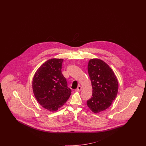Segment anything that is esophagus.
<instances>
[{"instance_id":"34e87169","label":"esophagus","mask_w":146,"mask_h":146,"mask_svg":"<svg viewBox=\"0 0 146 146\" xmlns=\"http://www.w3.org/2000/svg\"><path fill=\"white\" fill-rule=\"evenodd\" d=\"M81 89H82V87H81V86H79L78 87L77 89H75V92H80V91L81 90Z\"/></svg>"}]
</instances>
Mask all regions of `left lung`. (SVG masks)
<instances>
[{"instance_id":"left-lung-1","label":"left lung","mask_w":146,"mask_h":146,"mask_svg":"<svg viewBox=\"0 0 146 146\" xmlns=\"http://www.w3.org/2000/svg\"><path fill=\"white\" fill-rule=\"evenodd\" d=\"M88 72L93 94L87 105L96 113L106 110L115 100L118 90V80L110 66L99 59H92L89 61Z\"/></svg>"}]
</instances>
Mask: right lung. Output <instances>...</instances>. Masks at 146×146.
Returning a JSON list of instances; mask_svg holds the SVG:
<instances>
[{
	"label": "right lung",
	"mask_w": 146,
	"mask_h": 146,
	"mask_svg": "<svg viewBox=\"0 0 146 146\" xmlns=\"http://www.w3.org/2000/svg\"><path fill=\"white\" fill-rule=\"evenodd\" d=\"M62 59H49L38 68L33 80L36 100L42 107L52 112L65 104L72 92L62 74Z\"/></svg>",
	"instance_id": "obj_1"
}]
</instances>
